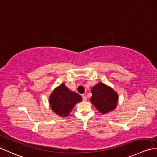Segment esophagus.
Listing matches in <instances>:
<instances>
[{
	"label": "esophagus",
	"instance_id": "esophagus-1",
	"mask_svg": "<svg viewBox=\"0 0 157 157\" xmlns=\"http://www.w3.org/2000/svg\"><path fill=\"white\" fill-rule=\"evenodd\" d=\"M82 99H83V101H87V97H86V94H82Z\"/></svg>",
	"mask_w": 157,
	"mask_h": 157
}]
</instances>
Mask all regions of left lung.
Returning a JSON list of instances; mask_svg holds the SVG:
<instances>
[{
  "mask_svg": "<svg viewBox=\"0 0 157 157\" xmlns=\"http://www.w3.org/2000/svg\"><path fill=\"white\" fill-rule=\"evenodd\" d=\"M93 96L90 102L103 114L113 111L118 103L117 93L103 83H99L91 89Z\"/></svg>",
  "mask_w": 157,
  "mask_h": 157,
  "instance_id": "1",
  "label": "left lung"
}]
</instances>
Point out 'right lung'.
I'll use <instances>...</instances> for the list:
<instances>
[{"instance_id":"add662e5","label":"right lung","mask_w":157,"mask_h":157,"mask_svg":"<svg viewBox=\"0 0 157 157\" xmlns=\"http://www.w3.org/2000/svg\"><path fill=\"white\" fill-rule=\"evenodd\" d=\"M82 97L71 91L64 84L56 88L50 97L52 109L60 116H67L75 104L82 101Z\"/></svg>"}]
</instances>
